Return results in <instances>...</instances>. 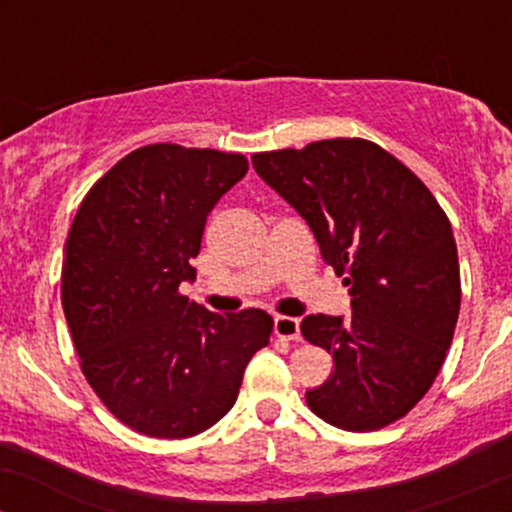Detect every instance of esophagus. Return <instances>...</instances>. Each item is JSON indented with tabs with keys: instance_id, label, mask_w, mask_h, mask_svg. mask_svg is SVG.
<instances>
[{
	"instance_id": "34e87169",
	"label": "esophagus",
	"mask_w": 512,
	"mask_h": 512,
	"mask_svg": "<svg viewBox=\"0 0 512 512\" xmlns=\"http://www.w3.org/2000/svg\"><path fill=\"white\" fill-rule=\"evenodd\" d=\"M274 332H276V337L296 342V339H301V322H298L296 317H289V315H276L274 317Z\"/></svg>"
}]
</instances>
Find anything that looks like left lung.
Masks as SVG:
<instances>
[{
  "label": "left lung",
  "mask_w": 512,
  "mask_h": 512,
  "mask_svg": "<svg viewBox=\"0 0 512 512\" xmlns=\"http://www.w3.org/2000/svg\"><path fill=\"white\" fill-rule=\"evenodd\" d=\"M257 175L308 221L351 286V317L308 315L303 337L334 370L308 407L344 431H378L436 380L460 315V264L445 211L411 170L368 139H322L252 156Z\"/></svg>",
  "instance_id": "1"
}]
</instances>
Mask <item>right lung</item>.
Segmentation results:
<instances>
[{"label": "right lung", "mask_w": 512, "mask_h": 512, "mask_svg": "<svg viewBox=\"0 0 512 512\" xmlns=\"http://www.w3.org/2000/svg\"><path fill=\"white\" fill-rule=\"evenodd\" d=\"M248 158L149 144L117 161L76 211L62 308L88 385L151 438H190L236 404L245 366L269 344L264 310L209 313L178 291L195 279L204 223Z\"/></svg>", "instance_id": "right-lung-1"}]
</instances>
